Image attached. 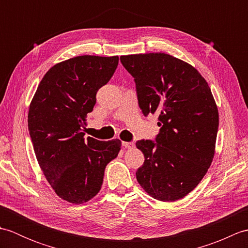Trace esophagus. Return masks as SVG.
I'll list each match as a JSON object with an SVG mask.
<instances>
[{
	"label": "esophagus",
	"instance_id": "1",
	"mask_svg": "<svg viewBox=\"0 0 248 248\" xmlns=\"http://www.w3.org/2000/svg\"><path fill=\"white\" fill-rule=\"evenodd\" d=\"M123 146L125 147V148H133L134 144L130 143V141H123Z\"/></svg>",
	"mask_w": 248,
	"mask_h": 248
}]
</instances>
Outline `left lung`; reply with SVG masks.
I'll list each match as a JSON object with an SVG mask.
<instances>
[{
  "label": "left lung",
  "mask_w": 248,
  "mask_h": 248,
  "mask_svg": "<svg viewBox=\"0 0 248 248\" xmlns=\"http://www.w3.org/2000/svg\"><path fill=\"white\" fill-rule=\"evenodd\" d=\"M120 62L134 78L141 112L159 115L161 127L155 141H136L145 156L136 179L151 197L176 202L198 186L213 160L218 110L211 89L193 66L170 54Z\"/></svg>",
  "instance_id": "1"
}]
</instances>
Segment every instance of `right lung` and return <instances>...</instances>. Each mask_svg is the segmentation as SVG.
Instances as JSON below:
<instances>
[{
  "label": "right lung",
  "mask_w": 248,
  "mask_h": 248,
  "mask_svg": "<svg viewBox=\"0 0 248 248\" xmlns=\"http://www.w3.org/2000/svg\"><path fill=\"white\" fill-rule=\"evenodd\" d=\"M118 56L82 55L49 69L31 100L29 131L38 164L59 196L80 204L96 196L104 170L118 155L121 141L85 133L86 116L97 92L117 68Z\"/></svg>",
  "instance_id": "obj_1"
}]
</instances>
